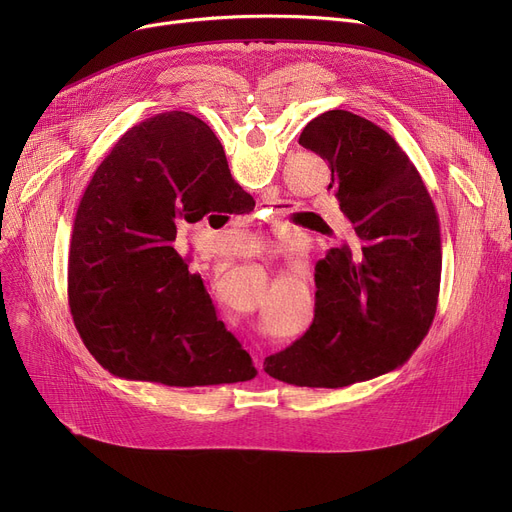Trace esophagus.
I'll return each mask as SVG.
<instances>
[{
	"label": "esophagus",
	"mask_w": 512,
	"mask_h": 512,
	"mask_svg": "<svg viewBox=\"0 0 512 512\" xmlns=\"http://www.w3.org/2000/svg\"><path fill=\"white\" fill-rule=\"evenodd\" d=\"M255 365L259 371H263V355H255Z\"/></svg>",
	"instance_id": "1"
}]
</instances>
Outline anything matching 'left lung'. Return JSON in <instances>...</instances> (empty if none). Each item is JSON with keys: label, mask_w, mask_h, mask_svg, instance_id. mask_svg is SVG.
<instances>
[{"label": "left lung", "mask_w": 512, "mask_h": 512, "mask_svg": "<svg viewBox=\"0 0 512 512\" xmlns=\"http://www.w3.org/2000/svg\"><path fill=\"white\" fill-rule=\"evenodd\" d=\"M299 143L332 170L346 234L315 265V317L265 373L344 388L405 365L436 315L442 240L427 188L386 130L344 110L311 120Z\"/></svg>", "instance_id": "1"}]
</instances>
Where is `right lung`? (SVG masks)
<instances>
[{
	"label": "right lung",
	"instance_id": "add662e5",
	"mask_svg": "<svg viewBox=\"0 0 512 512\" xmlns=\"http://www.w3.org/2000/svg\"><path fill=\"white\" fill-rule=\"evenodd\" d=\"M222 143L188 112H166L124 132L78 203L68 251V303L95 361L116 378L176 388L257 375L215 317L201 276L174 249L232 195Z\"/></svg>",
	"mask_w": 512,
	"mask_h": 512
}]
</instances>
